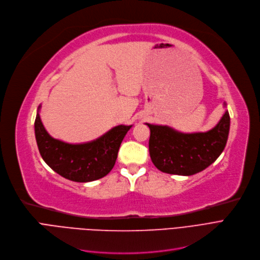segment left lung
<instances>
[{
  "mask_svg": "<svg viewBox=\"0 0 260 260\" xmlns=\"http://www.w3.org/2000/svg\"><path fill=\"white\" fill-rule=\"evenodd\" d=\"M150 129L149 153L154 166L170 175L191 176L211 164L223 151L230 131L228 111L207 132L185 134L167 126L147 123Z\"/></svg>",
  "mask_w": 260,
  "mask_h": 260,
  "instance_id": "8db88e82",
  "label": "left lung"
}]
</instances>
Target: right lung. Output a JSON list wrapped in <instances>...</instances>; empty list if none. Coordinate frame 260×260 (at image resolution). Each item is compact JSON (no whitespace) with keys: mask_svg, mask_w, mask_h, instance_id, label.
<instances>
[{"mask_svg":"<svg viewBox=\"0 0 260 260\" xmlns=\"http://www.w3.org/2000/svg\"><path fill=\"white\" fill-rule=\"evenodd\" d=\"M130 128L119 125L96 141L72 145L53 139L44 129L39 113L35 120L36 141L44 162L74 182H91L107 176L115 165L119 146Z\"/></svg>","mask_w":260,"mask_h":260,"instance_id":"1","label":"right lung"}]
</instances>
